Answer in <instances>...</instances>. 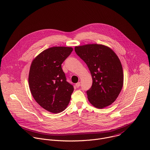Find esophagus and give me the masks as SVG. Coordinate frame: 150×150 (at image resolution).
Masks as SVG:
<instances>
[{
    "mask_svg": "<svg viewBox=\"0 0 150 150\" xmlns=\"http://www.w3.org/2000/svg\"><path fill=\"white\" fill-rule=\"evenodd\" d=\"M80 85H81V84H80V82H79V83H76V86L77 88L80 87Z\"/></svg>",
    "mask_w": 150,
    "mask_h": 150,
    "instance_id": "esophagus-1",
    "label": "esophagus"
}]
</instances>
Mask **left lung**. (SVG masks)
<instances>
[{
  "label": "left lung",
  "mask_w": 150,
  "mask_h": 150,
  "mask_svg": "<svg viewBox=\"0 0 150 150\" xmlns=\"http://www.w3.org/2000/svg\"><path fill=\"white\" fill-rule=\"evenodd\" d=\"M74 50L91 74L93 84L87 91L90 102L100 109L110 105L123 84L122 66L117 56L109 48L98 44L76 47Z\"/></svg>",
  "instance_id": "obj_1"
}]
</instances>
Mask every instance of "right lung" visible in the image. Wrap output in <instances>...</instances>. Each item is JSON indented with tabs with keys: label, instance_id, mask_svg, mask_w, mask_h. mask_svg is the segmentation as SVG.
I'll list each match as a JSON object with an SVG mask.
<instances>
[{
	"label": "right lung",
	"instance_id": "obj_1",
	"mask_svg": "<svg viewBox=\"0 0 150 150\" xmlns=\"http://www.w3.org/2000/svg\"><path fill=\"white\" fill-rule=\"evenodd\" d=\"M72 51L71 47H52L38 54L30 67L28 83L31 94L41 107L52 113L64 110L74 91L62 68Z\"/></svg>",
	"mask_w": 150,
	"mask_h": 150
}]
</instances>
